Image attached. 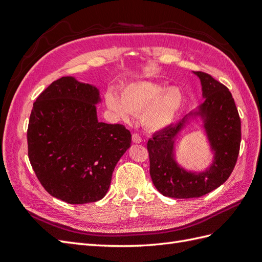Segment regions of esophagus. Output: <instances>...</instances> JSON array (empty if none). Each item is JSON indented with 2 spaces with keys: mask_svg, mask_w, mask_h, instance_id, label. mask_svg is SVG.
<instances>
[{
  "mask_svg": "<svg viewBox=\"0 0 262 262\" xmlns=\"http://www.w3.org/2000/svg\"><path fill=\"white\" fill-rule=\"evenodd\" d=\"M132 142H133V143H141L142 139H141V137L139 136V134L134 133V134H132Z\"/></svg>",
  "mask_w": 262,
  "mask_h": 262,
  "instance_id": "obj_1",
  "label": "esophagus"
}]
</instances>
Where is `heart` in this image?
<instances>
[{
    "label": "heart",
    "mask_w": 262,
    "mask_h": 262,
    "mask_svg": "<svg viewBox=\"0 0 262 262\" xmlns=\"http://www.w3.org/2000/svg\"><path fill=\"white\" fill-rule=\"evenodd\" d=\"M106 105L122 120L132 114H142V123L149 131H162L177 121L185 104V95L178 86H167L152 81H136L125 85L121 97L113 92L106 94Z\"/></svg>",
    "instance_id": "obj_1"
}]
</instances>
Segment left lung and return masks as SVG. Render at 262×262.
Instances as JSON below:
<instances>
[{"label": "left lung", "instance_id": "left-lung-1", "mask_svg": "<svg viewBox=\"0 0 262 262\" xmlns=\"http://www.w3.org/2000/svg\"><path fill=\"white\" fill-rule=\"evenodd\" d=\"M192 73L200 80L203 102L147 142L153 184L163 195L175 199L199 198L223 185L235 167L241 146V119L231 92L207 73ZM193 124H200L212 154L210 165L200 172L186 170L176 155V140Z\"/></svg>", "mask_w": 262, "mask_h": 262}]
</instances>
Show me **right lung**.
<instances>
[{"mask_svg": "<svg viewBox=\"0 0 262 262\" xmlns=\"http://www.w3.org/2000/svg\"><path fill=\"white\" fill-rule=\"evenodd\" d=\"M100 102L96 86L63 76L39 95L31 109V167L47 191L70 204L102 199L117 163L131 145L123 125L98 121Z\"/></svg>", "mask_w": 262, "mask_h": 262, "instance_id": "add662e5", "label": "right lung"}]
</instances>
